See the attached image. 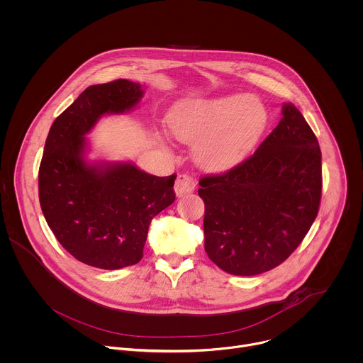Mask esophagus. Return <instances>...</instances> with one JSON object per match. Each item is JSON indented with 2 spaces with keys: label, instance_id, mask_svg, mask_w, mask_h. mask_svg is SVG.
Segmentation results:
<instances>
[{
  "label": "esophagus",
  "instance_id": "34e87169",
  "mask_svg": "<svg viewBox=\"0 0 363 363\" xmlns=\"http://www.w3.org/2000/svg\"><path fill=\"white\" fill-rule=\"evenodd\" d=\"M174 189L177 196H184L186 194H191L196 189V179L189 174H181L175 181Z\"/></svg>",
  "mask_w": 363,
  "mask_h": 363
}]
</instances>
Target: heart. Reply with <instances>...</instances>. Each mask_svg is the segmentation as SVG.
<instances>
[{"mask_svg": "<svg viewBox=\"0 0 363 363\" xmlns=\"http://www.w3.org/2000/svg\"><path fill=\"white\" fill-rule=\"evenodd\" d=\"M266 118V108L257 99L225 96L181 104L169 117V128L181 141H198L195 152L202 167L222 171L247 154Z\"/></svg>", "mask_w": 363, "mask_h": 363, "instance_id": "heart-1", "label": "heart"}]
</instances>
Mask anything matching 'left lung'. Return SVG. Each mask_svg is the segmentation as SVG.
<instances>
[{
	"label": "left lung",
	"mask_w": 363,
	"mask_h": 363,
	"mask_svg": "<svg viewBox=\"0 0 363 363\" xmlns=\"http://www.w3.org/2000/svg\"><path fill=\"white\" fill-rule=\"evenodd\" d=\"M199 185L209 259L229 274H262L287 260L318 215V140L300 110L284 103L283 118L253 155Z\"/></svg>",
	"instance_id": "obj_1"
}]
</instances>
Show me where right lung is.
<instances>
[{"mask_svg":"<svg viewBox=\"0 0 363 363\" xmlns=\"http://www.w3.org/2000/svg\"><path fill=\"white\" fill-rule=\"evenodd\" d=\"M143 97L125 79L89 86L53 121L39 165V203L57 242L79 262L117 270L143 259L148 226L175 201L169 177L130 162L84 158V135L104 114L124 113Z\"/></svg>","mask_w":363,"mask_h":363,"instance_id":"1","label":"right lung"}]
</instances>
